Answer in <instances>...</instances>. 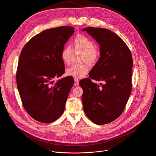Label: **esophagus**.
<instances>
[{
	"label": "esophagus",
	"instance_id": "obj_1",
	"mask_svg": "<svg viewBox=\"0 0 156 156\" xmlns=\"http://www.w3.org/2000/svg\"><path fill=\"white\" fill-rule=\"evenodd\" d=\"M74 81H75V83H76V85H79V79H74Z\"/></svg>",
	"mask_w": 156,
	"mask_h": 156
}]
</instances>
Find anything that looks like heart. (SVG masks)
Here are the masks:
<instances>
[{
	"label": "heart",
	"instance_id": "b5f03b06",
	"mask_svg": "<svg viewBox=\"0 0 156 156\" xmlns=\"http://www.w3.org/2000/svg\"><path fill=\"white\" fill-rule=\"evenodd\" d=\"M73 48L70 45H67L62 50L61 56L63 62L68 65L71 59L73 50L83 52L82 61L87 62L90 65L95 64L98 60L99 52L95 48V43L88 37L84 35H78L73 41ZM89 67L87 64H74L67 68V76L76 79L84 77L88 73Z\"/></svg>",
	"mask_w": 156,
	"mask_h": 156
}]
</instances>
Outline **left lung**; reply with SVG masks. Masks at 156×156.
<instances>
[{"label": "left lung", "mask_w": 156, "mask_h": 156, "mask_svg": "<svg viewBox=\"0 0 156 156\" xmlns=\"http://www.w3.org/2000/svg\"><path fill=\"white\" fill-rule=\"evenodd\" d=\"M86 31L100 45V57L79 85L85 114L94 123H110L124 111L132 91L133 59L125 42L109 29L88 27ZM92 79L102 81L100 87Z\"/></svg>", "instance_id": "8db88e82"}]
</instances>
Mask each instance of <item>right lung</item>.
I'll list each match as a JSON object with an SVG mask.
<instances>
[{
	"mask_svg": "<svg viewBox=\"0 0 156 156\" xmlns=\"http://www.w3.org/2000/svg\"><path fill=\"white\" fill-rule=\"evenodd\" d=\"M74 32L71 26L44 30L24 45L20 53L16 81L23 105L34 119L50 123L63 113L74 83L67 76L53 84L65 73L61 53Z\"/></svg>",
	"mask_w": 156,
	"mask_h": 156,
	"instance_id": "right-lung-1",
	"label": "right lung"
}]
</instances>
